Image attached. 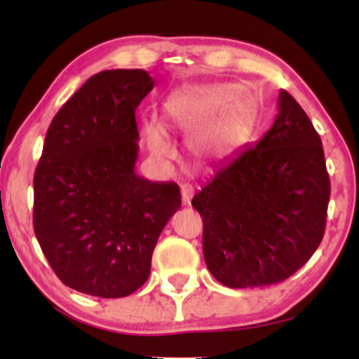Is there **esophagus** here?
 Masks as SVG:
<instances>
[{
  "label": "esophagus",
  "mask_w": 359,
  "mask_h": 359,
  "mask_svg": "<svg viewBox=\"0 0 359 359\" xmlns=\"http://www.w3.org/2000/svg\"><path fill=\"white\" fill-rule=\"evenodd\" d=\"M180 192H182V203L184 204H191L192 194H194L192 185L191 184H182V185H180Z\"/></svg>",
  "instance_id": "esophagus-1"
}]
</instances>
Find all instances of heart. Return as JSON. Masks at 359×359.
<instances>
[{"label":"heart","mask_w":359,"mask_h":359,"mask_svg":"<svg viewBox=\"0 0 359 359\" xmlns=\"http://www.w3.org/2000/svg\"><path fill=\"white\" fill-rule=\"evenodd\" d=\"M165 109L172 125L194 131L192 147L208 156H224L243 145L257 118L255 97L233 82L191 86L174 94L165 102ZM143 135L148 150L156 158L174 156L162 125L145 123Z\"/></svg>","instance_id":"1"}]
</instances>
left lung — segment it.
Instances as JSON below:
<instances>
[{"label": "left lung", "instance_id": "8db88e82", "mask_svg": "<svg viewBox=\"0 0 359 359\" xmlns=\"http://www.w3.org/2000/svg\"><path fill=\"white\" fill-rule=\"evenodd\" d=\"M277 102L265 137L222 163L192 199L204 222L205 265L226 287L283 282L324 236L331 182L323 142L287 90Z\"/></svg>", "mask_w": 359, "mask_h": 359}]
</instances>
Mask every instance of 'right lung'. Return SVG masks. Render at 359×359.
Here are the masks:
<instances>
[{
    "mask_svg": "<svg viewBox=\"0 0 359 359\" xmlns=\"http://www.w3.org/2000/svg\"><path fill=\"white\" fill-rule=\"evenodd\" d=\"M142 69L89 77L52 119L34 177V229L55 275L102 299L148 280L156 240L180 208L179 185L135 172V111L154 89Z\"/></svg>",
    "mask_w": 359,
    "mask_h": 359,
    "instance_id": "right-lung-1",
    "label": "right lung"
}]
</instances>
